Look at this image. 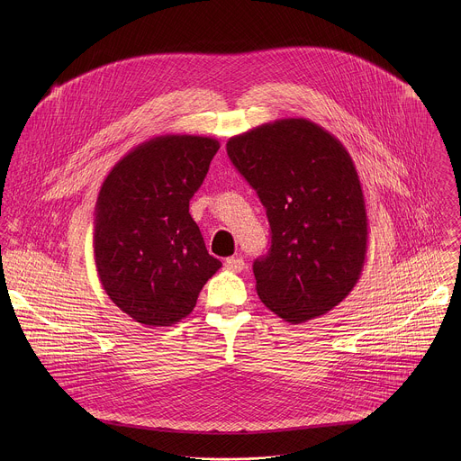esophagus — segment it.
<instances>
[{"label": "esophagus", "mask_w": 461, "mask_h": 461, "mask_svg": "<svg viewBox=\"0 0 461 461\" xmlns=\"http://www.w3.org/2000/svg\"><path fill=\"white\" fill-rule=\"evenodd\" d=\"M225 267L229 269V271H241L243 267H245V261H243V258H229V259H225Z\"/></svg>", "instance_id": "1"}]
</instances>
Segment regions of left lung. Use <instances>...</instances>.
Instances as JSON below:
<instances>
[{
	"label": "left lung",
	"mask_w": 461,
	"mask_h": 461,
	"mask_svg": "<svg viewBox=\"0 0 461 461\" xmlns=\"http://www.w3.org/2000/svg\"><path fill=\"white\" fill-rule=\"evenodd\" d=\"M227 154L258 192L271 229L256 259L264 305L298 325L327 314L358 282L367 254L362 185L344 145L307 119L236 134Z\"/></svg>",
	"instance_id": "obj_1"
}]
</instances>
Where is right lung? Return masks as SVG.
Returning <instances> with one entry per match:
<instances>
[{
	"instance_id": "1",
	"label": "right lung",
	"mask_w": 461,
	"mask_h": 461,
	"mask_svg": "<svg viewBox=\"0 0 461 461\" xmlns=\"http://www.w3.org/2000/svg\"><path fill=\"white\" fill-rule=\"evenodd\" d=\"M220 143L163 134L130 150L106 176L94 212V259L103 289L136 323L170 327L197 305L221 267L190 214Z\"/></svg>"
}]
</instances>
